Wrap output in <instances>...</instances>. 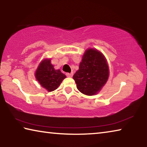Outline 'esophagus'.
Listing matches in <instances>:
<instances>
[{
	"label": "esophagus",
	"mask_w": 147,
	"mask_h": 147,
	"mask_svg": "<svg viewBox=\"0 0 147 147\" xmlns=\"http://www.w3.org/2000/svg\"><path fill=\"white\" fill-rule=\"evenodd\" d=\"M66 75L67 77H69V78H71L73 76V73H66Z\"/></svg>",
	"instance_id": "34e87169"
}]
</instances>
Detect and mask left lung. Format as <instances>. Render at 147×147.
Here are the masks:
<instances>
[{
  "label": "left lung",
  "instance_id": "obj_1",
  "mask_svg": "<svg viewBox=\"0 0 147 147\" xmlns=\"http://www.w3.org/2000/svg\"><path fill=\"white\" fill-rule=\"evenodd\" d=\"M109 67L104 54L95 49H87L73 76L76 88L82 93L94 95L101 90L109 77Z\"/></svg>",
  "mask_w": 147,
  "mask_h": 147
}]
</instances>
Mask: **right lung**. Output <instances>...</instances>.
Instances as JSON below:
<instances>
[{"label":"right lung","mask_w":147,"mask_h":147,"mask_svg":"<svg viewBox=\"0 0 147 147\" xmlns=\"http://www.w3.org/2000/svg\"><path fill=\"white\" fill-rule=\"evenodd\" d=\"M35 76L40 85L49 92L56 90L66 78L59 69H54L49 58L44 59L40 62L35 73Z\"/></svg>","instance_id":"obj_1"}]
</instances>
